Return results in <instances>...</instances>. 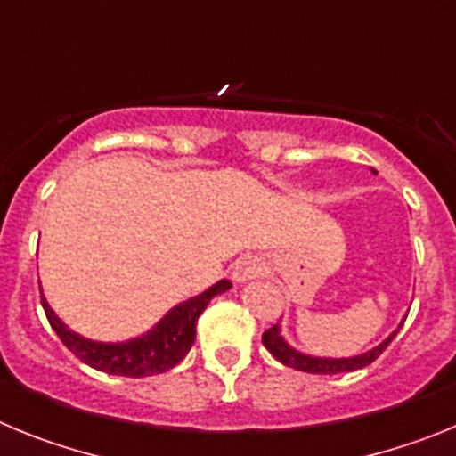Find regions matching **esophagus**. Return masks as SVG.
Wrapping results in <instances>:
<instances>
[{"mask_svg": "<svg viewBox=\"0 0 456 456\" xmlns=\"http://www.w3.org/2000/svg\"><path fill=\"white\" fill-rule=\"evenodd\" d=\"M265 263L257 256H244L240 257L232 267V281L237 283H244V281H251V278H257L260 273H265Z\"/></svg>", "mask_w": 456, "mask_h": 456, "instance_id": "obj_1", "label": "esophagus"}]
</instances>
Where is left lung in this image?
<instances>
[{
	"instance_id": "1",
	"label": "left lung",
	"mask_w": 456,
	"mask_h": 456,
	"mask_svg": "<svg viewBox=\"0 0 456 456\" xmlns=\"http://www.w3.org/2000/svg\"><path fill=\"white\" fill-rule=\"evenodd\" d=\"M395 336H397V331H395L393 336L386 338V340L381 342L379 347L370 349V352L361 354V356L315 358V356H305V354L294 352L288 342L283 340V336H281V329H278V324H273L272 329H267V331L263 333V345L267 347V352L272 354L276 361H281V363L288 365V368L301 370V372H310V374H340V372H352V370H361V368H365V365L372 363V361H377V358L384 354V349L388 347L390 342H393Z\"/></svg>"
}]
</instances>
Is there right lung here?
Masks as SVG:
<instances>
[{
    "label": "right lung",
    "mask_w": 456,
    "mask_h": 456,
    "mask_svg": "<svg viewBox=\"0 0 456 456\" xmlns=\"http://www.w3.org/2000/svg\"><path fill=\"white\" fill-rule=\"evenodd\" d=\"M231 288V281H219L203 294L184 301L168 310L159 324L148 331L146 336L134 338L130 342H118V345H104V342H93L86 338L72 333L59 317L52 313L45 297H40V304L45 310L47 322L61 338V342L70 349L79 361H84L91 368L107 374H120V377H151V374H162L167 370L175 368L191 349L196 340V322L200 313L208 308L212 297L225 292Z\"/></svg>",
    "instance_id": "1"
}]
</instances>
